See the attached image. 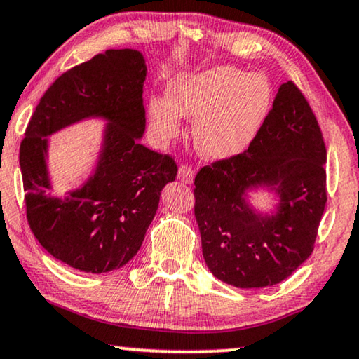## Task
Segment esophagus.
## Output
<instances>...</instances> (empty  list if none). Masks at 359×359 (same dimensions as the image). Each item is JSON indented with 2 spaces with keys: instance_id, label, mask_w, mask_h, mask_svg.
<instances>
[{
  "instance_id": "1",
  "label": "esophagus",
  "mask_w": 359,
  "mask_h": 359,
  "mask_svg": "<svg viewBox=\"0 0 359 359\" xmlns=\"http://www.w3.org/2000/svg\"><path fill=\"white\" fill-rule=\"evenodd\" d=\"M177 177L180 182H184V184H191L195 179V170L191 169L190 165H180Z\"/></svg>"
}]
</instances>
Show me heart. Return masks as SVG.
<instances>
[{
    "label": "heart",
    "mask_w": 359,
    "mask_h": 359,
    "mask_svg": "<svg viewBox=\"0 0 359 359\" xmlns=\"http://www.w3.org/2000/svg\"><path fill=\"white\" fill-rule=\"evenodd\" d=\"M272 100V85L264 76L216 66L170 80L168 98H149L148 116L154 133L164 142L179 137L182 117L195 121L198 153L222 161L251 145L269 116Z\"/></svg>",
    "instance_id": "heart-1"
}]
</instances>
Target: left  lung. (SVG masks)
Here are the masks:
<instances>
[{"label": "left lung", "mask_w": 359, "mask_h": 359, "mask_svg": "<svg viewBox=\"0 0 359 359\" xmlns=\"http://www.w3.org/2000/svg\"><path fill=\"white\" fill-rule=\"evenodd\" d=\"M325 159L316 116L288 80L247 151L195 177L203 258L214 277L237 288L271 287L309 258L327 201ZM256 188L275 191L276 212L250 206L248 191Z\"/></svg>", "instance_id": "left-lung-1"}]
</instances>
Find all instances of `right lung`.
Here are the masks:
<instances>
[{"label":"right lung","instance_id":"add662e5","mask_svg":"<svg viewBox=\"0 0 359 359\" xmlns=\"http://www.w3.org/2000/svg\"><path fill=\"white\" fill-rule=\"evenodd\" d=\"M145 57L108 50L69 69L41 96L20 143L27 221L53 258L82 272L119 269L140 250L177 164L142 145ZM107 121L99 161L82 187L50 195L47 137L76 121Z\"/></svg>","mask_w":359,"mask_h":359}]
</instances>
